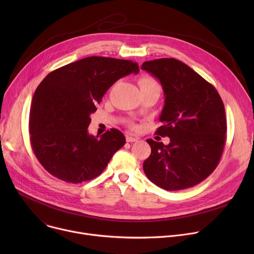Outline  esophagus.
<instances>
[{"mask_svg":"<svg viewBox=\"0 0 254 254\" xmlns=\"http://www.w3.org/2000/svg\"><path fill=\"white\" fill-rule=\"evenodd\" d=\"M126 139H127V142H133V141H136V140H137L136 137H133V136H131V135H129V134H127Z\"/></svg>","mask_w":254,"mask_h":254,"instance_id":"1","label":"esophagus"}]
</instances>
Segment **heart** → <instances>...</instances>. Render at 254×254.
<instances>
[{"mask_svg": "<svg viewBox=\"0 0 254 254\" xmlns=\"http://www.w3.org/2000/svg\"><path fill=\"white\" fill-rule=\"evenodd\" d=\"M148 85H159L155 79L149 76H143L139 79V86H148Z\"/></svg>", "mask_w": 254, "mask_h": 254, "instance_id": "heart-1", "label": "heart"}]
</instances>
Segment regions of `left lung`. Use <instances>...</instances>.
Listing matches in <instances>:
<instances>
[{"label": "left lung", "mask_w": 254, "mask_h": 254, "mask_svg": "<svg viewBox=\"0 0 254 254\" xmlns=\"http://www.w3.org/2000/svg\"><path fill=\"white\" fill-rule=\"evenodd\" d=\"M141 69L158 78L165 105L156 133L167 146L148 138L151 156L142 168L162 189L178 191L205 180L218 165L226 139L223 101L216 88L187 64L175 58L143 62Z\"/></svg>", "instance_id": "1"}]
</instances>
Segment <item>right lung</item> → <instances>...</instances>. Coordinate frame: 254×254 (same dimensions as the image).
I'll list each match as a JSON object with an SVG mask.
<instances>
[{
  "mask_svg": "<svg viewBox=\"0 0 254 254\" xmlns=\"http://www.w3.org/2000/svg\"><path fill=\"white\" fill-rule=\"evenodd\" d=\"M130 60L91 56L64 65L42 80L30 108L32 150L43 168L67 183L92 180L126 143L117 128L100 137L87 127L96 104L117 80L138 73Z\"/></svg>",
  "mask_w": 254,
  "mask_h": 254,
  "instance_id": "1",
  "label": "right lung"
}]
</instances>
